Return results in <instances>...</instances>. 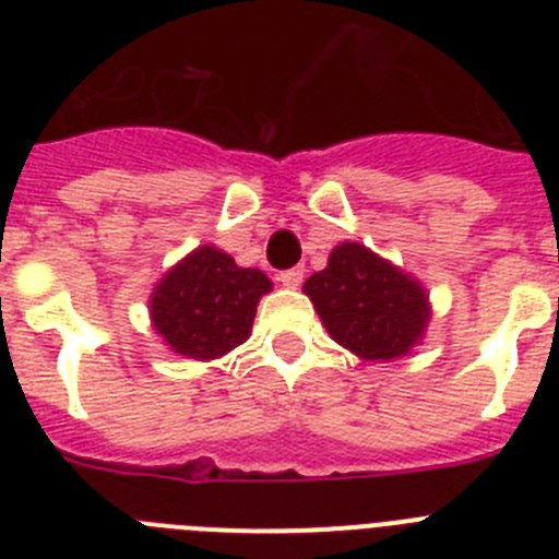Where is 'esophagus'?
Wrapping results in <instances>:
<instances>
[{"label":"esophagus","mask_w":559,"mask_h":559,"mask_svg":"<svg viewBox=\"0 0 559 559\" xmlns=\"http://www.w3.org/2000/svg\"><path fill=\"white\" fill-rule=\"evenodd\" d=\"M302 280H305L302 265H296V269H288L280 274V283H283L285 288H299V285H302Z\"/></svg>","instance_id":"34e87169"}]
</instances>
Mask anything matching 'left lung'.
Here are the masks:
<instances>
[{
  "mask_svg": "<svg viewBox=\"0 0 559 559\" xmlns=\"http://www.w3.org/2000/svg\"><path fill=\"white\" fill-rule=\"evenodd\" d=\"M302 290L333 341L364 360L408 355L431 319L426 288L360 243L335 246Z\"/></svg>",
  "mask_w": 559,
  "mask_h": 559,
  "instance_id": "left-lung-1",
  "label": "left lung"
}]
</instances>
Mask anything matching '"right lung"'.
<instances>
[{
    "instance_id": "add662e5",
    "label": "right lung",
    "mask_w": 559,
    "mask_h": 559,
    "mask_svg": "<svg viewBox=\"0 0 559 559\" xmlns=\"http://www.w3.org/2000/svg\"><path fill=\"white\" fill-rule=\"evenodd\" d=\"M269 290L271 280L263 271L240 269L226 251L199 246L153 288V330L173 353L195 360L221 358L249 338L257 302Z\"/></svg>"
}]
</instances>
